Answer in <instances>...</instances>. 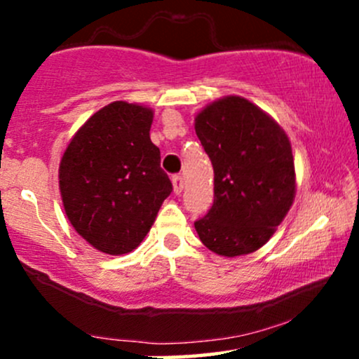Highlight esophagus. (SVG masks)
<instances>
[{
    "label": "esophagus",
    "mask_w": 359,
    "mask_h": 359,
    "mask_svg": "<svg viewBox=\"0 0 359 359\" xmlns=\"http://www.w3.org/2000/svg\"><path fill=\"white\" fill-rule=\"evenodd\" d=\"M172 184H174V192L180 194L184 191V180L180 175H174L172 177Z\"/></svg>",
    "instance_id": "1"
}]
</instances>
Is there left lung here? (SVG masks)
<instances>
[{
	"label": "left lung",
	"instance_id": "obj_1",
	"mask_svg": "<svg viewBox=\"0 0 359 359\" xmlns=\"http://www.w3.org/2000/svg\"><path fill=\"white\" fill-rule=\"evenodd\" d=\"M196 135L214 168V203L194 222L204 246L221 257L262 248L295 197V167L285 131L240 96L196 116Z\"/></svg>",
	"mask_w": 359,
	"mask_h": 359
}]
</instances>
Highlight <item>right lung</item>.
<instances>
[{
  "instance_id": "add662e5",
  "label": "right lung",
  "mask_w": 359,
  "mask_h": 359,
  "mask_svg": "<svg viewBox=\"0 0 359 359\" xmlns=\"http://www.w3.org/2000/svg\"><path fill=\"white\" fill-rule=\"evenodd\" d=\"M154 111L114 101L74 135L59 167L65 214L77 233L108 255L133 251L170 196L150 140Z\"/></svg>"
}]
</instances>
